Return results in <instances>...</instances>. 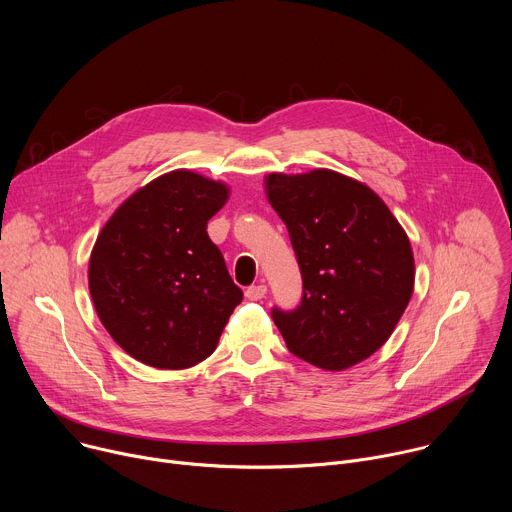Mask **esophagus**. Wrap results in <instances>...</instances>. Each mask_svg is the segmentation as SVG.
Instances as JSON below:
<instances>
[{
  "label": "esophagus",
  "instance_id": "34e87169",
  "mask_svg": "<svg viewBox=\"0 0 512 512\" xmlns=\"http://www.w3.org/2000/svg\"><path fill=\"white\" fill-rule=\"evenodd\" d=\"M265 294H267V285H263V283H257V285H251L245 289V298L251 302L265 298Z\"/></svg>",
  "mask_w": 512,
  "mask_h": 512
}]
</instances>
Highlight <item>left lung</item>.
<instances>
[{
	"label": "left lung",
	"instance_id": "8db88e82",
	"mask_svg": "<svg viewBox=\"0 0 512 512\" xmlns=\"http://www.w3.org/2000/svg\"><path fill=\"white\" fill-rule=\"evenodd\" d=\"M265 186L304 283L300 304L271 318L291 354L344 371L387 342L411 300L409 239L369 186L332 170L269 174Z\"/></svg>",
	"mask_w": 512,
	"mask_h": 512
}]
</instances>
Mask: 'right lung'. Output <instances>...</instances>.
<instances>
[{"mask_svg": "<svg viewBox=\"0 0 512 512\" xmlns=\"http://www.w3.org/2000/svg\"><path fill=\"white\" fill-rule=\"evenodd\" d=\"M229 188L188 170L129 196L103 227L89 263L99 320L133 358L188 369L208 358L243 291L208 233Z\"/></svg>", "mask_w": 512, "mask_h": 512, "instance_id": "right-lung-1", "label": "right lung"}]
</instances>
